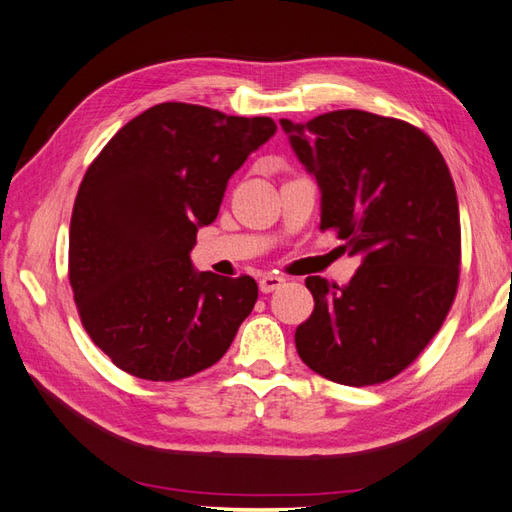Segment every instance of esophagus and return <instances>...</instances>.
I'll return each mask as SVG.
<instances>
[{
	"mask_svg": "<svg viewBox=\"0 0 512 512\" xmlns=\"http://www.w3.org/2000/svg\"><path fill=\"white\" fill-rule=\"evenodd\" d=\"M283 285H285V279H283V277H277V275H266V277L259 279V290L264 292V294L275 292V290L283 288Z\"/></svg>",
	"mask_w": 512,
	"mask_h": 512,
	"instance_id": "obj_1",
	"label": "esophagus"
}]
</instances>
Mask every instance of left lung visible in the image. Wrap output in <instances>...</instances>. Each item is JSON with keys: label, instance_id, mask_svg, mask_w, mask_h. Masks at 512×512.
I'll use <instances>...</instances> for the list:
<instances>
[{"label": "left lung", "instance_id": "left-lung-1", "mask_svg": "<svg viewBox=\"0 0 512 512\" xmlns=\"http://www.w3.org/2000/svg\"><path fill=\"white\" fill-rule=\"evenodd\" d=\"M279 124L318 183V229L360 259L344 288L305 279L314 312L296 327V351L336 384L386 382L417 360L456 296L460 216L447 163L419 128L375 113Z\"/></svg>", "mask_w": 512, "mask_h": 512}]
</instances>
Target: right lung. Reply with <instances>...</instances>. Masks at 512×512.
<instances>
[{
  "label": "right lung",
  "mask_w": 512,
  "mask_h": 512,
  "mask_svg": "<svg viewBox=\"0 0 512 512\" xmlns=\"http://www.w3.org/2000/svg\"><path fill=\"white\" fill-rule=\"evenodd\" d=\"M275 133L270 117L163 102L89 165L71 213L69 283L87 334L122 371L174 382L231 347L257 283L198 272L189 253L229 178Z\"/></svg>",
  "instance_id": "1"
}]
</instances>
